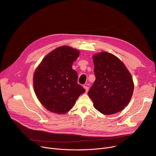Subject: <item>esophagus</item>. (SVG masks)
I'll return each mask as SVG.
<instances>
[{
  "mask_svg": "<svg viewBox=\"0 0 156 156\" xmlns=\"http://www.w3.org/2000/svg\"><path fill=\"white\" fill-rule=\"evenodd\" d=\"M83 87H84V88L85 89L86 91L87 92V91H88V90H89V87H87V85H84V86H83Z\"/></svg>",
  "mask_w": 156,
  "mask_h": 156,
  "instance_id": "esophagus-1",
  "label": "esophagus"
}]
</instances>
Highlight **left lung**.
Segmentation results:
<instances>
[{"label": "left lung", "mask_w": 156, "mask_h": 156, "mask_svg": "<svg viewBox=\"0 0 156 156\" xmlns=\"http://www.w3.org/2000/svg\"><path fill=\"white\" fill-rule=\"evenodd\" d=\"M95 81L88 91L94 107L105 115L115 113L127 106L133 91L129 70L115 56L107 52L95 55Z\"/></svg>", "instance_id": "8db88e82"}]
</instances>
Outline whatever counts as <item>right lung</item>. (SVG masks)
<instances>
[{"label": "right lung", "mask_w": 156, "mask_h": 156, "mask_svg": "<svg viewBox=\"0 0 156 156\" xmlns=\"http://www.w3.org/2000/svg\"><path fill=\"white\" fill-rule=\"evenodd\" d=\"M80 52L69 46L59 47L46 56L34 74V88L42 104L50 112L65 113L71 109L85 91L78 84V73L73 69Z\"/></svg>", "instance_id": "add662e5"}]
</instances>
